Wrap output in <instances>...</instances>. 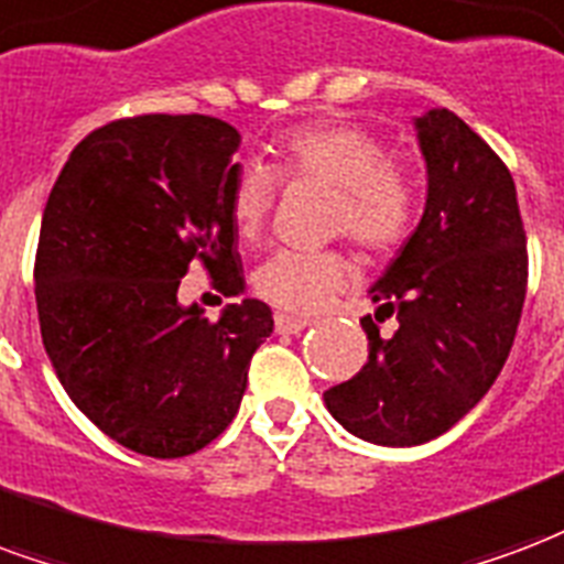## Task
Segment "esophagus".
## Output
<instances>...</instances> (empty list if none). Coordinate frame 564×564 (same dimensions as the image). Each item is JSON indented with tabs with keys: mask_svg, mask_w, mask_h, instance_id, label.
Wrapping results in <instances>:
<instances>
[{
	"mask_svg": "<svg viewBox=\"0 0 564 564\" xmlns=\"http://www.w3.org/2000/svg\"><path fill=\"white\" fill-rule=\"evenodd\" d=\"M307 325H314V319H307V316H290V314L274 316V328H278L281 335H299V332H304Z\"/></svg>",
	"mask_w": 564,
	"mask_h": 564,
	"instance_id": "obj_1",
	"label": "esophagus"
}]
</instances>
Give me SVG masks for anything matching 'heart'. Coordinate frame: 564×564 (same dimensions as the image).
Wrapping results in <instances>:
<instances>
[{
    "label": "heart",
    "instance_id": "obj_1",
    "mask_svg": "<svg viewBox=\"0 0 564 564\" xmlns=\"http://www.w3.org/2000/svg\"><path fill=\"white\" fill-rule=\"evenodd\" d=\"M274 152L290 182L335 185L328 227L349 232L365 250L382 253L406 239L419 208V187L406 166L388 158L377 133L352 122H302L278 133ZM281 178L262 161L236 166L229 182V215L245 241L269 227ZM352 278V262L337 248H283L253 271V290L281 311H319Z\"/></svg>",
    "mask_w": 564,
    "mask_h": 564
}]
</instances>
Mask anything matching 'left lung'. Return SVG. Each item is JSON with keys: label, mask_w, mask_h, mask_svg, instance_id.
<instances>
[{"label": "left lung", "mask_w": 564, "mask_h": 564, "mask_svg": "<svg viewBox=\"0 0 564 564\" xmlns=\"http://www.w3.org/2000/svg\"><path fill=\"white\" fill-rule=\"evenodd\" d=\"M427 206L398 260L370 286L367 365L325 391L358 440L410 448L442 436L490 391L514 344L529 257L514 178L452 110L415 119ZM395 316V335L378 323Z\"/></svg>", "instance_id": "obj_1"}]
</instances>
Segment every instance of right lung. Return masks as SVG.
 Masks as SVG:
<instances>
[{
    "mask_svg": "<svg viewBox=\"0 0 564 564\" xmlns=\"http://www.w3.org/2000/svg\"><path fill=\"white\" fill-rule=\"evenodd\" d=\"M241 137L215 116L149 112L91 131L50 191L35 257L41 340L74 406L145 457L170 460L227 431L269 304L206 319L178 302L199 260L224 295L245 290L229 215Z\"/></svg>",
    "mask_w": 564,
    "mask_h": 564,
    "instance_id": "add662e5",
    "label": "right lung"
}]
</instances>
